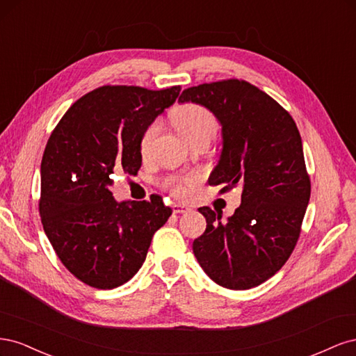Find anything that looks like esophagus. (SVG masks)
Masks as SVG:
<instances>
[{
	"mask_svg": "<svg viewBox=\"0 0 356 356\" xmlns=\"http://www.w3.org/2000/svg\"><path fill=\"white\" fill-rule=\"evenodd\" d=\"M172 211H174V213H184V212H188L190 208L187 207V204L174 203V204H172Z\"/></svg>",
	"mask_w": 356,
	"mask_h": 356,
	"instance_id": "34e87169",
	"label": "esophagus"
}]
</instances>
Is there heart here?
Masks as SVG:
<instances>
[{"label": "heart", "instance_id": "1", "mask_svg": "<svg viewBox=\"0 0 356 356\" xmlns=\"http://www.w3.org/2000/svg\"><path fill=\"white\" fill-rule=\"evenodd\" d=\"M174 123L181 132V135L184 136L190 144L204 136L213 138L218 129V122L215 115L209 110L204 108V106L196 104H184L178 106L174 111ZM159 131L160 122H153L145 129L141 136V144H139L143 154L148 153V149L152 147ZM196 182L197 177L190 175L186 178H170L168 179L166 184L177 197H188L191 195L193 187L196 186Z\"/></svg>", "mask_w": 356, "mask_h": 356}]
</instances>
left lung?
<instances>
[{
    "instance_id": "8db88e82",
    "label": "left lung",
    "mask_w": 356,
    "mask_h": 356,
    "mask_svg": "<svg viewBox=\"0 0 356 356\" xmlns=\"http://www.w3.org/2000/svg\"><path fill=\"white\" fill-rule=\"evenodd\" d=\"M178 102L209 110L221 126V154L209 184L222 193L242 186V203L227 221L199 208L207 230L193 242L200 267L215 284L250 289L281 268L293 252L310 199L303 144L281 105L243 80L188 88Z\"/></svg>"
}]
</instances>
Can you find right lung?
<instances>
[{"label":"right lung","mask_w":356,"mask_h":356,"mask_svg":"<svg viewBox=\"0 0 356 356\" xmlns=\"http://www.w3.org/2000/svg\"><path fill=\"white\" fill-rule=\"evenodd\" d=\"M179 86H104L71 105L41 160V222L68 270L98 289L132 279L172 209L153 195L117 202L113 174L141 168V136L174 104Z\"/></svg>","instance_id":"add662e5"}]
</instances>
